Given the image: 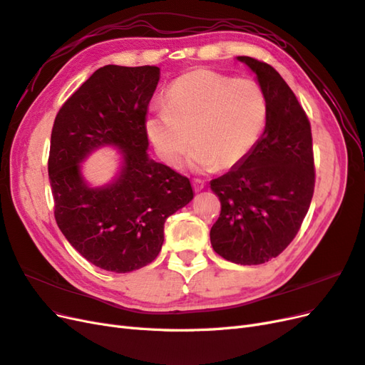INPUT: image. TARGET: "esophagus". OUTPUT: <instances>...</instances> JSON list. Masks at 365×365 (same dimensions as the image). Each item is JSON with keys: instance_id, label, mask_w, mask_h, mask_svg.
<instances>
[{"instance_id": "esophagus-1", "label": "esophagus", "mask_w": 365, "mask_h": 365, "mask_svg": "<svg viewBox=\"0 0 365 365\" xmlns=\"http://www.w3.org/2000/svg\"><path fill=\"white\" fill-rule=\"evenodd\" d=\"M192 184H193V189L196 190V192H200V190H202L204 187H205V182L202 181V180H197V178H195L193 181H192Z\"/></svg>"}]
</instances>
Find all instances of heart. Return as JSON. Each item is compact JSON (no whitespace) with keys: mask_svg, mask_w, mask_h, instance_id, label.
Segmentation results:
<instances>
[{"mask_svg":"<svg viewBox=\"0 0 365 365\" xmlns=\"http://www.w3.org/2000/svg\"><path fill=\"white\" fill-rule=\"evenodd\" d=\"M268 101L254 79L197 68L180 76L168 103L150 109L146 132L158 155L176 165L196 143L189 163L196 170L235 168L257 145Z\"/></svg>","mask_w":365,"mask_h":365,"instance_id":"heart-1","label":"heart"}]
</instances>
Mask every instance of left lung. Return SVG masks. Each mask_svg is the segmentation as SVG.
<instances>
[{
  "instance_id": "obj_1",
  "label": "left lung",
  "mask_w": 365,
  "mask_h": 365,
  "mask_svg": "<svg viewBox=\"0 0 365 365\" xmlns=\"http://www.w3.org/2000/svg\"><path fill=\"white\" fill-rule=\"evenodd\" d=\"M237 59L257 74L268 101V118L248 155L210 182L220 201L210 240L225 260L260 264L291 244L311 205L312 132L295 94L269 63L250 56Z\"/></svg>"
}]
</instances>
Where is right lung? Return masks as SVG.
Listing matches in <instances>:
<instances>
[{"instance_id": "1", "label": "right lung", "mask_w": 365, "mask_h": 365, "mask_svg": "<svg viewBox=\"0 0 365 365\" xmlns=\"http://www.w3.org/2000/svg\"><path fill=\"white\" fill-rule=\"evenodd\" d=\"M160 68L105 65L54 118L48 178L62 235L96 267L130 272L155 260L164 222L193 200L187 176L148 153L146 114ZM124 152V168L105 187H88L80 161L101 145Z\"/></svg>"}]
</instances>
